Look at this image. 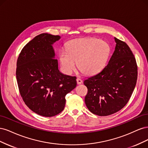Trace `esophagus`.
Listing matches in <instances>:
<instances>
[{
	"instance_id": "34e87169",
	"label": "esophagus",
	"mask_w": 148,
	"mask_h": 148,
	"mask_svg": "<svg viewBox=\"0 0 148 148\" xmlns=\"http://www.w3.org/2000/svg\"><path fill=\"white\" fill-rule=\"evenodd\" d=\"M77 84H81L82 83H83V81L82 80L80 79V78H78L77 79Z\"/></svg>"
}]
</instances>
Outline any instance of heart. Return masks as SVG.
I'll list each match as a JSON object with an SVG mask.
<instances>
[{"label":"heart","mask_w":148,"mask_h":148,"mask_svg":"<svg viewBox=\"0 0 148 148\" xmlns=\"http://www.w3.org/2000/svg\"><path fill=\"white\" fill-rule=\"evenodd\" d=\"M110 52L109 44L94 38L74 39L67 46V51L59 52L62 69L66 74H71L76 68L82 73L95 75L104 68Z\"/></svg>","instance_id":"heart-1"}]
</instances>
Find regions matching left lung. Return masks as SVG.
Instances as JSON below:
<instances>
[{
	"mask_svg": "<svg viewBox=\"0 0 148 148\" xmlns=\"http://www.w3.org/2000/svg\"><path fill=\"white\" fill-rule=\"evenodd\" d=\"M116 46L108 64L100 73L84 81L88 88L85 104L99 116L113 114L127 104L135 88L138 66L127 43L115 38Z\"/></svg>",
	"mask_w": 148,
	"mask_h": 148,
	"instance_id": "obj_1",
	"label": "left lung"
}]
</instances>
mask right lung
<instances>
[{
  "mask_svg": "<svg viewBox=\"0 0 148 148\" xmlns=\"http://www.w3.org/2000/svg\"><path fill=\"white\" fill-rule=\"evenodd\" d=\"M59 36L42 33L22 49L16 62V77L20 95L34 112L44 117L60 113L66 94L77 86V77L58 69L52 44Z\"/></svg>",
  "mask_w": 148,
  "mask_h": 148,
  "instance_id": "right-lung-1",
  "label": "right lung"
}]
</instances>
